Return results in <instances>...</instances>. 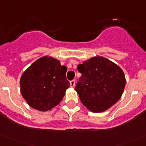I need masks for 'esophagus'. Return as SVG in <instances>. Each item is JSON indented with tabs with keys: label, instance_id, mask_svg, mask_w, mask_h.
Returning <instances> with one entry per match:
<instances>
[{
	"label": "esophagus",
	"instance_id": "1",
	"mask_svg": "<svg viewBox=\"0 0 146 146\" xmlns=\"http://www.w3.org/2000/svg\"><path fill=\"white\" fill-rule=\"evenodd\" d=\"M76 84V82L74 80H72V81H70V86L72 87H74V86H75Z\"/></svg>",
	"mask_w": 146,
	"mask_h": 146
}]
</instances>
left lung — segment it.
Masks as SVG:
<instances>
[{
	"mask_svg": "<svg viewBox=\"0 0 146 146\" xmlns=\"http://www.w3.org/2000/svg\"><path fill=\"white\" fill-rule=\"evenodd\" d=\"M77 69L82 75L75 90L89 110L104 112L121 98L126 80L116 64L103 56H94L79 64Z\"/></svg>",
	"mask_w": 146,
	"mask_h": 146,
	"instance_id": "obj_1",
	"label": "left lung"
}]
</instances>
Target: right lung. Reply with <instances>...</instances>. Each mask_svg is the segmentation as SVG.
<instances>
[{
  "label": "right lung",
  "mask_w": 146,
  "mask_h": 146,
  "mask_svg": "<svg viewBox=\"0 0 146 146\" xmlns=\"http://www.w3.org/2000/svg\"><path fill=\"white\" fill-rule=\"evenodd\" d=\"M66 71L60 61L51 56H44L34 62L20 80L21 92L28 105L43 112L59 105L69 87Z\"/></svg>",
  "instance_id": "add662e5"
}]
</instances>
